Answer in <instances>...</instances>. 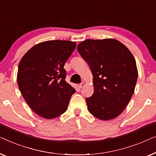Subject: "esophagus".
<instances>
[{
  "mask_svg": "<svg viewBox=\"0 0 156 156\" xmlns=\"http://www.w3.org/2000/svg\"><path fill=\"white\" fill-rule=\"evenodd\" d=\"M84 85H85L84 83H81L79 84V87H80V88H82L83 87H84Z\"/></svg>",
  "mask_w": 156,
  "mask_h": 156,
  "instance_id": "obj_1",
  "label": "esophagus"
}]
</instances>
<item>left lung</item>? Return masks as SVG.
<instances>
[{
  "instance_id": "8db88e82",
  "label": "left lung",
  "mask_w": 156,
  "mask_h": 156,
  "mask_svg": "<svg viewBox=\"0 0 156 156\" xmlns=\"http://www.w3.org/2000/svg\"><path fill=\"white\" fill-rule=\"evenodd\" d=\"M77 50L93 76L94 93L85 98L90 113L102 120L118 117L134 92L138 78L134 57L114 39H86Z\"/></svg>"
}]
</instances>
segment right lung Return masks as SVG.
I'll return each mask as SVG.
<instances>
[{
	"instance_id": "1",
	"label": "right lung",
	"mask_w": 156,
	"mask_h": 156,
	"mask_svg": "<svg viewBox=\"0 0 156 156\" xmlns=\"http://www.w3.org/2000/svg\"><path fill=\"white\" fill-rule=\"evenodd\" d=\"M76 43L66 40L41 42L20 61L17 81L28 105L45 119H54L66 111L75 89L66 81L65 63Z\"/></svg>"
}]
</instances>
